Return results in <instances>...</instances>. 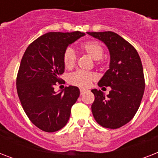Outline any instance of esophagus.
<instances>
[{
    "mask_svg": "<svg viewBox=\"0 0 158 158\" xmlns=\"http://www.w3.org/2000/svg\"><path fill=\"white\" fill-rule=\"evenodd\" d=\"M85 92H86V90H85V89H80V94H81V95H83V94H84Z\"/></svg>",
    "mask_w": 158,
    "mask_h": 158,
    "instance_id": "obj_1",
    "label": "esophagus"
}]
</instances>
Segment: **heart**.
I'll return each instance as SVG.
<instances>
[{
    "label": "heart",
    "instance_id": "obj_1",
    "mask_svg": "<svg viewBox=\"0 0 158 158\" xmlns=\"http://www.w3.org/2000/svg\"><path fill=\"white\" fill-rule=\"evenodd\" d=\"M81 50L95 60H99L104 53L103 47L98 41H87L81 44ZM77 55L71 48H68L64 51L63 61L67 69H72L75 65ZM97 79V75L92 72L76 71L69 76V82L73 85L80 87L83 89L89 88L92 82Z\"/></svg>",
    "mask_w": 158,
    "mask_h": 158
}]
</instances>
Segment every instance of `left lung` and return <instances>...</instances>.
Wrapping results in <instances>:
<instances>
[{"instance_id": "obj_1", "label": "left lung", "mask_w": 158, "mask_h": 158, "mask_svg": "<svg viewBox=\"0 0 158 158\" xmlns=\"http://www.w3.org/2000/svg\"><path fill=\"white\" fill-rule=\"evenodd\" d=\"M105 43L110 52V65L98 82V86L110 87L109 94L93 89L92 104L94 119L102 127L120 128L132 120L139 107L145 82L142 62L130 43L114 32H88Z\"/></svg>"}]
</instances>
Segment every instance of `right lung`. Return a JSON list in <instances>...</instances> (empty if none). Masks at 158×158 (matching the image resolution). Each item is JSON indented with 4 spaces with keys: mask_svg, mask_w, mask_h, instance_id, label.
Masks as SVG:
<instances>
[{
    "mask_svg": "<svg viewBox=\"0 0 158 158\" xmlns=\"http://www.w3.org/2000/svg\"><path fill=\"white\" fill-rule=\"evenodd\" d=\"M84 35L79 31L45 33L28 46L22 57L16 79L19 98L31 122L45 132H55L66 125L79 98L77 87H65L56 93L54 86L61 83L64 51Z\"/></svg>",
    "mask_w": 158,
    "mask_h": 158,
    "instance_id": "1",
    "label": "right lung"
}]
</instances>
